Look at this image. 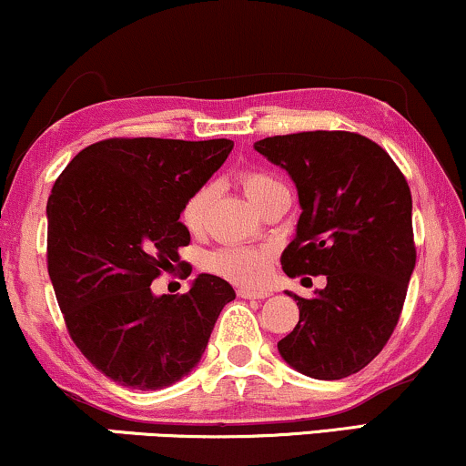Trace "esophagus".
Instances as JSON below:
<instances>
[{"instance_id":"1","label":"esophagus","mask_w":466,"mask_h":466,"mask_svg":"<svg viewBox=\"0 0 466 466\" xmlns=\"http://www.w3.org/2000/svg\"><path fill=\"white\" fill-rule=\"evenodd\" d=\"M238 297H242V299H268V297H270V292H268V289L238 288Z\"/></svg>"}]
</instances>
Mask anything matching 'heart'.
I'll use <instances>...</instances> for the list:
<instances>
[{
	"instance_id": "obj_1",
	"label": "heart",
	"mask_w": 466,
	"mask_h": 466,
	"mask_svg": "<svg viewBox=\"0 0 466 466\" xmlns=\"http://www.w3.org/2000/svg\"><path fill=\"white\" fill-rule=\"evenodd\" d=\"M239 183L250 200L261 207L272 191L281 189L283 183L270 172L264 169H246L239 174ZM216 196V185L205 183L198 189L191 191L180 209V220L189 231H198L207 220V211ZM202 266L213 275H220L233 283L242 286H257L270 275L272 250L268 246H222V248L209 250L202 257Z\"/></svg>"
}]
</instances>
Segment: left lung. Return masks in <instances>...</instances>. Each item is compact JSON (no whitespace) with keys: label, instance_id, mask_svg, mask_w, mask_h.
Instances as JSON below:
<instances>
[{"label":"left lung","instance_id":"obj_1","mask_svg":"<svg viewBox=\"0 0 466 466\" xmlns=\"http://www.w3.org/2000/svg\"><path fill=\"white\" fill-rule=\"evenodd\" d=\"M299 189L297 238L283 250L288 277H327L299 300V322L279 353L299 373L342 380L373 362L395 331L417 264L412 194L390 155L349 130H309L257 141Z\"/></svg>","mask_w":466,"mask_h":466}]
</instances>
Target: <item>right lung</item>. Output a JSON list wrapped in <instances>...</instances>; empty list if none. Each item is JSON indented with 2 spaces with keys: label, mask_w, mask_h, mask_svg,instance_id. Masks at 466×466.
<instances>
[{
  "label": "right lung",
  "mask_w": 466,
  "mask_h": 466,
  "mask_svg": "<svg viewBox=\"0 0 466 466\" xmlns=\"http://www.w3.org/2000/svg\"><path fill=\"white\" fill-rule=\"evenodd\" d=\"M231 150V139L113 137L80 150L54 183L47 272L58 308L80 353L117 384H177L235 299L213 275H198L180 297L150 289L189 244L183 202Z\"/></svg>",
  "instance_id": "right-lung-1"
}]
</instances>
